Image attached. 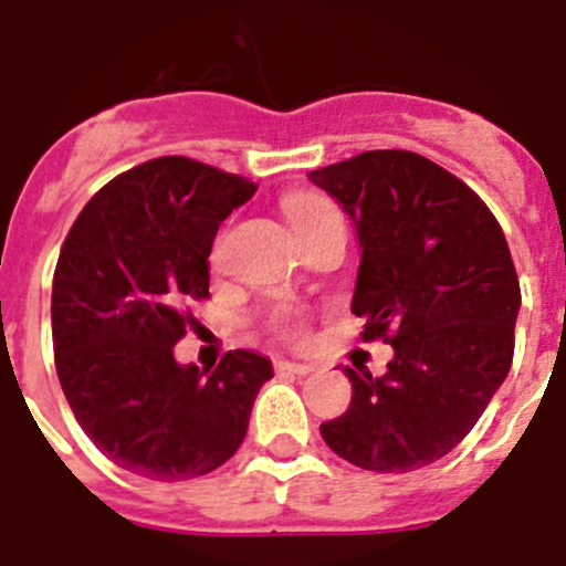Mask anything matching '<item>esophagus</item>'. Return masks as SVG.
I'll return each mask as SVG.
<instances>
[{"mask_svg":"<svg viewBox=\"0 0 566 566\" xmlns=\"http://www.w3.org/2000/svg\"><path fill=\"white\" fill-rule=\"evenodd\" d=\"M276 373H293V376H306V373H312V365H304V361L276 359Z\"/></svg>","mask_w":566,"mask_h":566,"instance_id":"1","label":"esophagus"}]
</instances>
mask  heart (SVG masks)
<instances>
[{
    "instance_id": "1",
    "label": "heart",
    "mask_w": 566,
    "mask_h": 566,
    "mask_svg": "<svg viewBox=\"0 0 566 566\" xmlns=\"http://www.w3.org/2000/svg\"><path fill=\"white\" fill-rule=\"evenodd\" d=\"M284 212H287V221L293 227L295 234H304L306 229L317 227V223H326V221H343L337 212V207L332 201L321 199L315 193H295L284 201ZM271 332L276 337L290 339V343H298L304 337V321L293 312H279V315L271 317Z\"/></svg>"
}]
</instances>
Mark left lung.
Returning a JSON list of instances; mask_svg holds the SVG:
<instances>
[{
    "instance_id": "8db88e82",
    "label": "left lung",
    "mask_w": 566,
    "mask_h": 566,
    "mask_svg": "<svg viewBox=\"0 0 566 566\" xmlns=\"http://www.w3.org/2000/svg\"><path fill=\"white\" fill-rule=\"evenodd\" d=\"M310 179L354 218L361 339L395 348L381 378L345 367L354 395L323 440L373 473L426 468L470 434L512 367L520 282L501 223L415 151H361Z\"/></svg>"
}]
</instances>
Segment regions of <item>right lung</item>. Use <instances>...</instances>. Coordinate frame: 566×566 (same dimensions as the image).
<instances>
[{
  "label": "right lung",
  "instance_id": "add662e5",
  "mask_svg": "<svg viewBox=\"0 0 566 566\" xmlns=\"http://www.w3.org/2000/svg\"><path fill=\"white\" fill-rule=\"evenodd\" d=\"M256 185L190 157L118 174L76 216L52 282L60 387L93 446L151 481L207 475L234 457L273 367L229 350L205 376L174 345L210 298L218 227Z\"/></svg>",
  "mask_w": 566,
  "mask_h": 566
}]
</instances>
